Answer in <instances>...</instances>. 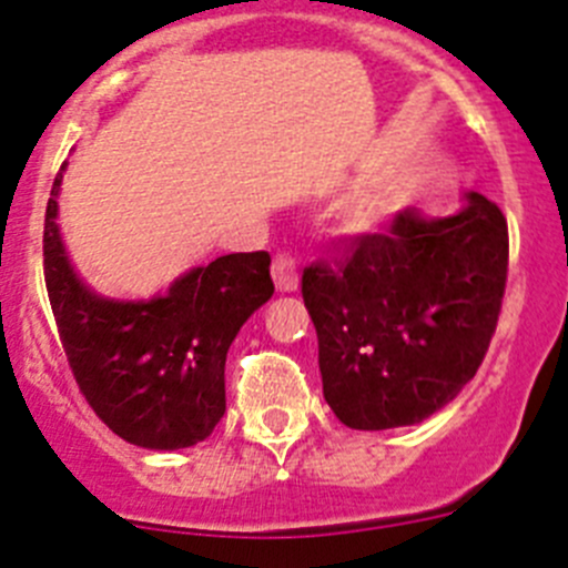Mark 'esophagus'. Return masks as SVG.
<instances>
[{"instance_id": "esophagus-1", "label": "esophagus", "mask_w": 568, "mask_h": 568, "mask_svg": "<svg viewBox=\"0 0 568 568\" xmlns=\"http://www.w3.org/2000/svg\"><path fill=\"white\" fill-rule=\"evenodd\" d=\"M272 277L277 291H283V294H291V291L300 288V268H296L294 257H288V254H280V257L274 260Z\"/></svg>"}]
</instances>
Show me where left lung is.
I'll list each match as a JSON object with an SVG mask.
<instances>
[{
  "label": "left lung",
  "instance_id": "1",
  "mask_svg": "<svg viewBox=\"0 0 568 568\" xmlns=\"http://www.w3.org/2000/svg\"><path fill=\"white\" fill-rule=\"evenodd\" d=\"M507 217L478 192L453 214H396L354 240L342 272L311 265L303 300L322 393L351 430H390L449 405L484 362L507 285Z\"/></svg>",
  "mask_w": 568,
  "mask_h": 568
}]
</instances>
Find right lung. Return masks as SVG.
I'll use <instances>...</instances> for the list:
<instances>
[{
  "label": "right lung",
  "mask_w": 568,
  "mask_h": 568,
  "mask_svg": "<svg viewBox=\"0 0 568 568\" xmlns=\"http://www.w3.org/2000/svg\"><path fill=\"white\" fill-rule=\"evenodd\" d=\"M61 163L44 214V283L81 393L115 436L144 449H183L226 413V354L272 300L268 252L195 265L163 294L119 300L93 291L59 229Z\"/></svg>",
  "instance_id": "1"
}]
</instances>
